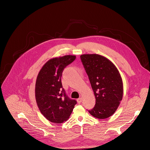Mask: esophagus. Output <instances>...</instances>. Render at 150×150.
<instances>
[{
	"mask_svg": "<svg viewBox=\"0 0 150 150\" xmlns=\"http://www.w3.org/2000/svg\"><path fill=\"white\" fill-rule=\"evenodd\" d=\"M76 100H77V102H78V103H81L82 102V98H78Z\"/></svg>",
	"mask_w": 150,
	"mask_h": 150,
	"instance_id": "34e87169",
	"label": "esophagus"
}]
</instances>
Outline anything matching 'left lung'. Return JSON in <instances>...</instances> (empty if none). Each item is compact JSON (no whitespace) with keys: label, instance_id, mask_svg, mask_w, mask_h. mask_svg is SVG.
I'll return each mask as SVG.
<instances>
[{"label":"left lung","instance_id":"left-lung-1","mask_svg":"<svg viewBox=\"0 0 150 150\" xmlns=\"http://www.w3.org/2000/svg\"><path fill=\"white\" fill-rule=\"evenodd\" d=\"M96 97L94 108L88 110L94 117L104 119L117 110L123 97V82L114 64L97 54L80 56Z\"/></svg>","mask_w":150,"mask_h":150}]
</instances>
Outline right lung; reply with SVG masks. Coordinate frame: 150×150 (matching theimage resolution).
<instances>
[{"label": "right lung", "instance_id": "add662e5", "mask_svg": "<svg viewBox=\"0 0 150 150\" xmlns=\"http://www.w3.org/2000/svg\"><path fill=\"white\" fill-rule=\"evenodd\" d=\"M75 59L72 55L51 59L37 77L36 102L41 114L51 122L61 123L67 120L76 104L75 100L70 99L66 94L61 82L63 69Z\"/></svg>", "mask_w": 150, "mask_h": 150}]
</instances>
